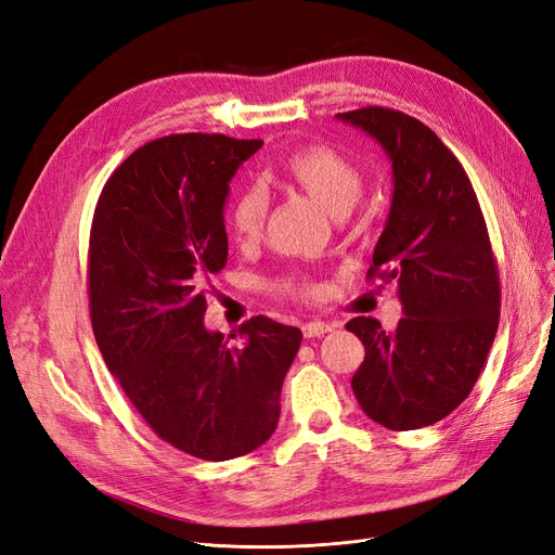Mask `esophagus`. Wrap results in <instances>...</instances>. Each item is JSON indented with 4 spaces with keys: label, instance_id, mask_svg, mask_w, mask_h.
<instances>
[{
    "label": "esophagus",
    "instance_id": "esophagus-1",
    "mask_svg": "<svg viewBox=\"0 0 555 555\" xmlns=\"http://www.w3.org/2000/svg\"><path fill=\"white\" fill-rule=\"evenodd\" d=\"M332 330H335V325H332V323H325V321H309V323L302 325V335H305L307 339H314V337L327 335V332H332Z\"/></svg>",
    "mask_w": 555,
    "mask_h": 555
}]
</instances>
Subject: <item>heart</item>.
Listing matches in <instances>:
<instances>
[{
  "label": "heart",
  "mask_w": 555,
  "mask_h": 555,
  "mask_svg": "<svg viewBox=\"0 0 555 555\" xmlns=\"http://www.w3.org/2000/svg\"><path fill=\"white\" fill-rule=\"evenodd\" d=\"M280 175L286 182L302 189L312 201H317L332 216H344L360 201L364 189V177L352 159L330 145L309 143L292 150L280 162ZM266 216H269V201L263 191L248 186L243 189L230 207V228L241 243H253L261 236ZM278 289L298 296L314 298L317 286L305 280H282Z\"/></svg>",
  "instance_id": "heart-1"
}]
</instances>
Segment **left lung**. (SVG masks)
Listing matches in <instances>:
<instances>
[{"instance_id":"left-lung-1","label":"left lung","mask_w":555,"mask_h":555,"mask_svg":"<svg viewBox=\"0 0 555 555\" xmlns=\"http://www.w3.org/2000/svg\"><path fill=\"white\" fill-rule=\"evenodd\" d=\"M364 129L391 162L393 195L366 278L398 284L403 319L346 323L364 344L352 391L369 418L416 430L449 416L474 389L499 327L501 286L467 172L435 131L401 111L337 114Z\"/></svg>"}]
</instances>
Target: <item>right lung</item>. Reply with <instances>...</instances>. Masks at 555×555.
<instances>
[{"mask_svg":"<svg viewBox=\"0 0 555 555\" xmlns=\"http://www.w3.org/2000/svg\"><path fill=\"white\" fill-rule=\"evenodd\" d=\"M261 141L172 134L108 177L88 246V300L102 358L170 447L223 462L259 449L302 332L269 317L230 341L203 323L209 275L228 263L223 207ZM234 339V335H232Z\"/></svg>","mask_w":555,"mask_h":555,"instance_id":"right-lung-1","label":"right lung"}]
</instances>
